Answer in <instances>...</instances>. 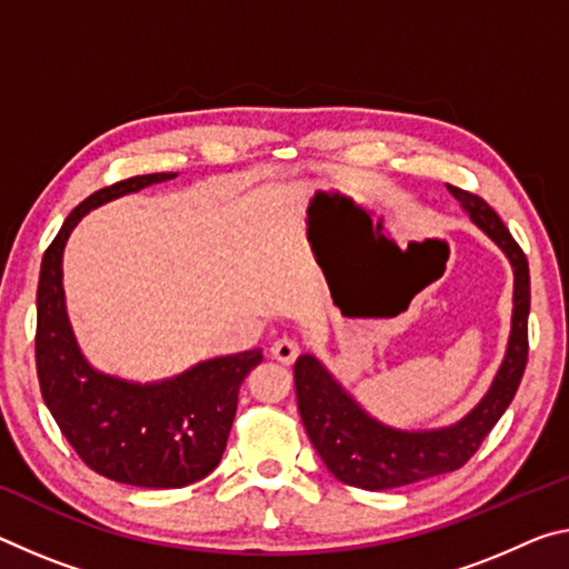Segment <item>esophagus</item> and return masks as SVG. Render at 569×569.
I'll list each match as a JSON object with an SVG mask.
<instances>
[{
	"mask_svg": "<svg viewBox=\"0 0 569 569\" xmlns=\"http://www.w3.org/2000/svg\"><path fill=\"white\" fill-rule=\"evenodd\" d=\"M270 355H273V359H278L281 365H293L296 357L301 355V347L299 341L293 339H278L273 347H270Z\"/></svg>",
	"mask_w": 569,
	"mask_h": 569,
	"instance_id": "34e87169",
	"label": "esophagus"
}]
</instances>
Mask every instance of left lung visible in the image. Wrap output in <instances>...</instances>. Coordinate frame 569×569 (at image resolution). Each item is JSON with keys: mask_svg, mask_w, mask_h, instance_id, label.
Here are the masks:
<instances>
[{"mask_svg": "<svg viewBox=\"0 0 569 569\" xmlns=\"http://www.w3.org/2000/svg\"><path fill=\"white\" fill-rule=\"evenodd\" d=\"M450 194L463 204L471 220L499 246L513 268V317L511 337L503 365L496 375L491 390L468 412L461 422L443 430L402 432L385 428L359 410V405L331 380L311 355L296 359V398L303 428L309 432L313 448L327 463L329 471L341 483L357 486L367 491L398 489L432 476L458 471L471 461L481 448L483 438L513 400L519 390L521 375L529 357V263L525 250L511 238L507 224L501 222L483 197L466 192L461 187L448 184Z\"/></svg>", "mask_w": 569, "mask_h": 569, "instance_id": "left-lung-1", "label": "left lung"}]
</instances>
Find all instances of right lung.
<instances>
[{
	"instance_id": "right-lung-1",
	"label": "right lung",
	"mask_w": 569,
	"mask_h": 569,
	"mask_svg": "<svg viewBox=\"0 0 569 569\" xmlns=\"http://www.w3.org/2000/svg\"><path fill=\"white\" fill-rule=\"evenodd\" d=\"M174 174H141L86 197L42 256L34 362L42 400L80 461L106 479L141 489H182L220 463L236 420L240 385L263 351L218 357L159 385H129L96 372L70 331L62 248L88 210Z\"/></svg>"
}]
</instances>
